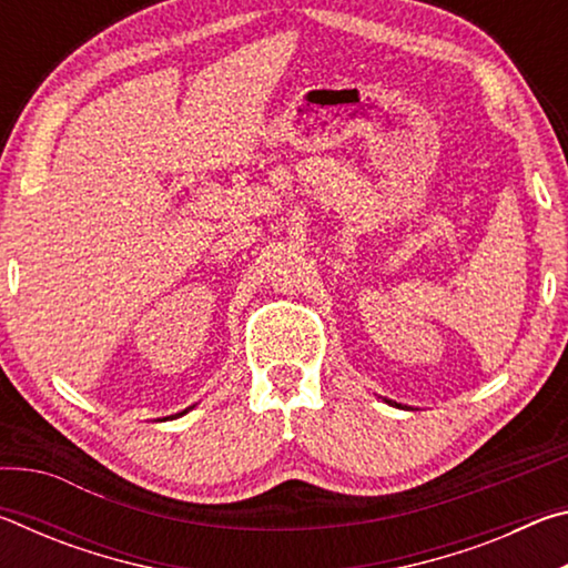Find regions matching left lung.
Instances as JSON below:
<instances>
[{
    "mask_svg": "<svg viewBox=\"0 0 568 568\" xmlns=\"http://www.w3.org/2000/svg\"><path fill=\"white\" fill-rule=\"evenodd\" d=\"M383 400H386V403H390V406H398V408H403V406H400V403H396V400H388V398H383Z\"/></svg>",
    "mask_w": 568,
    "mask_h": 568,
    "instance_id": "obj_1",
    "label": "left lung"
}]
</instances>
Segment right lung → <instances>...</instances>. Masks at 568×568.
I'll return each mask as SVG.
<instances>
[{"mask_svg":"<svg viewBox=\"0 0 568 568\" xmlns=\"http://www.w3.org/2000/svg\"><path fill=\"white\" fill-rule=\"evenodd\" d=\"M192 408H195V406H190V408H185V410H182V413H175V416H172V418H180V416H185V413H187V410H192Z\"/></svg>","mask_w":568,"mask_h":568,"instance_id":"right-lung-1","label":"right lung"}]
</instances>
